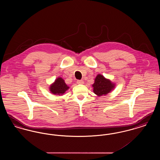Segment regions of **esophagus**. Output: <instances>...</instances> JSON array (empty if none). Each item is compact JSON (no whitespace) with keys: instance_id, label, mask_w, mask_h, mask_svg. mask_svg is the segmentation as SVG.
I'll return each instance as SVG.
<instances>
[{"instance_id":"esophagus-1","label":"esophagus","mask_w":160,"mask_h":160,"mask_svg":"<svg viewBox=\"0 0 160 160\" xmlns=\"http://www.w3.org/2000/svg\"><path fill=\"white\" fill-rule=\"evenodd\" d=\"M77 83L78 84H83L84 83V81L83 80H77Z\"/></svg>"}]
</instances>
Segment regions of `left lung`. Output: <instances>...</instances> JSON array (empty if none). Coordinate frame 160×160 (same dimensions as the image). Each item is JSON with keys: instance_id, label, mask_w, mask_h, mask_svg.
Returning <instances> with one entry per match:
<instances>
[{"instance_id": "1", "label": "left lung", "mask_w": 160, "mask_h": 160, "mask_svg": "<svg viewBox=\"0 0 160 160\" xmlns=\"http://www.w3.org/2000/svg\"><path fill=\"white\" fill-rule=\"evenodd\" d=\"M115 86L116 84L110 79L99 74L95 77L94 83L92 84L93 91L98 97L106 95L114 89Z\"/></svg>"}]
</instances>
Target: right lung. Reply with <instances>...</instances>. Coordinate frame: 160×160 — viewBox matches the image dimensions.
I'll return each instance as SVG.
<instances>
[{
  "instance_id": "right-lung-1",
  "label": "right lung",
  "mask_w": 160,
  "mask_h": 160,
  "mask_svg": "<svg viewBox=\"0 0 160 160\" xmlns=\"http://www.w3.org/2000/svg\"><path fill=\"white\" fill-rule=\"evenodd\" d=\"M69 87L65 83V80L61 77H58L53 83L51 84L49 87V91L52 93L56 95H64Z\"/></svg>"
}]
</instances>
